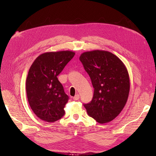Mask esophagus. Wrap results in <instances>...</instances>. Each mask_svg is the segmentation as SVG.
<instances>
[{
  "label": "esophagus",
  "instance_id": "1",
  "mask_svg": "<svg viewBox=\"0 0 156 156\" xmlns=\"http://www.w3.org/2000/svg\"><path fill=\"white\" fill-rule=\"evenodd\" d=\"M79 99H80V95H79V94L75 95V96L73 97V100H75V101H78Z\"/></svg>",
  "mask_w": 156,
  "mask_h": 156
}]
</instances>
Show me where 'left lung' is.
I'll return each mask as SVG.
<instances>
[{
    "instance_id": "1",
    "label": "left lung",
    "mask_w": 156,
    "mask_h": 156,
    "mask_svg": "<svg viewBox=\"0 0 156 156\" xmlns=\"http://www.w3.org/2000/svg\"><path fill=\"white\" fill-rule=\"evenodd\" d=\"M80 60L94 88L92 101L84 104L88 114L101 124L112 121L124 108L129 95L125 65L112 53L100 50L83 52Z\"/></svg>"
}]
</instances>
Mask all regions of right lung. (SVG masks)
<instances>
[{"instance_id": "1", "label": "right lung", "mask_w": 156, "mask_h": 156, "mask_svg": "<svg viewBox=\"0 0 156 156\" xmlns=\"http://www.w3.org/2000/svg\"><path fill=\"white\" fill-rule=\"evenodd\" d=\"M69 51L40 54L31 64L26 81L28 101L40 119L52 122L61 119L69 97L57 76L75 55Z\"/></svg>"}]
</instances>
